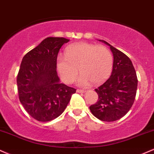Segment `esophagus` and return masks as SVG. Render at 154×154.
I'll return each instance as SVG.
<instances>
[{"label":"esophagus","mask_w":154,"mask_h":154,"mask_svg":"<svg viewBox=\"0 0 154 154\" xmlns=\"http://www.w3.org/2000/svg\"><path fill=\"white\" fill-rule=\"evenodd\" d=\"M76 92L77 93H85L86 91H84V90H81V89H77Z\"/></svg>","instance_id":"1"}]
</instances>
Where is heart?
<instances>
[{
  "mask_svg": "<svg viewBox=\"0 0 154 154\" xmlns=\"http://www.w3.org/2000/svg\"><path fill=\"white\" fill-rule=\"evenodd\" d=\"M56 66L61 79L66 84L74 81L79 73V86H87L91 82L98 85L109 77L113 68V56L106 47L91 43L72 44L66 49L65 55H59Z\"/></svg>",
  "mask_w": 154,
  "mask_h": 154,
  "instance_id": "heart-1",
  "label": "heart"
}]
</instances>
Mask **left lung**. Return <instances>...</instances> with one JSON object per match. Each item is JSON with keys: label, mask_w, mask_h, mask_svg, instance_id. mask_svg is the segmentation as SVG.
<instances>
[{"label": "left lung", "mask_w": 154, "mask_h": 154, "mask_svg": "<svg viewBox=\"0 0 154 154\" xmlns=\"http://www.w3.org/2000/svg\"><path fill=\"white\" fill-rule=\"evenodd\" d=\"M112 52L114 61L111 75L95 91L98 100L89 106L91 113L99 120L113 122L128 112L134 103L138 79L131 59L125 54L104 40Z\"/></svg>", "instance_id": "obj_1"}]
</instances>
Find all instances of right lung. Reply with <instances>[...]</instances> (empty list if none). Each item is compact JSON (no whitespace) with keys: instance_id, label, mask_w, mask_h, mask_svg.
Masks as SVG:
<instances>
[{"instance_id":"obj_1","label":"right lung","mask_w":154,"mask_h":154,"mask_svg":"<svg viewBox=\"0 0 154 154\" xmlns=\"http://www.w3.org/2000/svg\"><path fill=\"white\" fill-rule=\"evenodd\" d=\"M69 39L48 37L23 56L17 75L19 98L27 113L40 122L57 118L76 89L60 84L57 60L60 49Z\"/></svg>"}]
</instances>
